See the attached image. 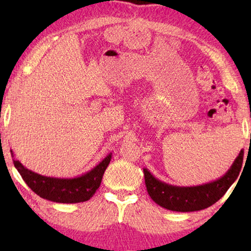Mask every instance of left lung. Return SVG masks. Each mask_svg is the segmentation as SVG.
<instances>
[{"mask_svg":"<svg viewBox=\"0 0 251 251\" xmlns=\"http://www.w3.org/2000/svg\"><path fill=\"white\" fill-rule=\"evenodd\" d=\"M243 150L224 176L210 183L198 186H176L161 181L144 168L147 192L152 200L168 210L198 211L216 203L238 178L242 167Z\"/></svg>","mask_w":251,"mask_h":251,"instance_id":"8db88e82","label":"left lung"}]
</instances>
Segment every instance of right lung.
<instances>
[{"mask_svg": "<svg viewBox=\"0 0 251 251\" xmlns=\"http://www.w3.org/2000/svg\"><path fill=\"white\" fill-rule=\"evenodd\" d=\"M10 152L13 157L12 151ZM111 159L112 153H109L94 169L74 178L42 176L27 169L18 160L13 159V163L24 181L39 197L58 203H78L88 201L96 193Z\"/></svg>", "mask_w": 251, "mask_h": 251, "instance_id": "1", "label": "right lung"}]
</instances>
